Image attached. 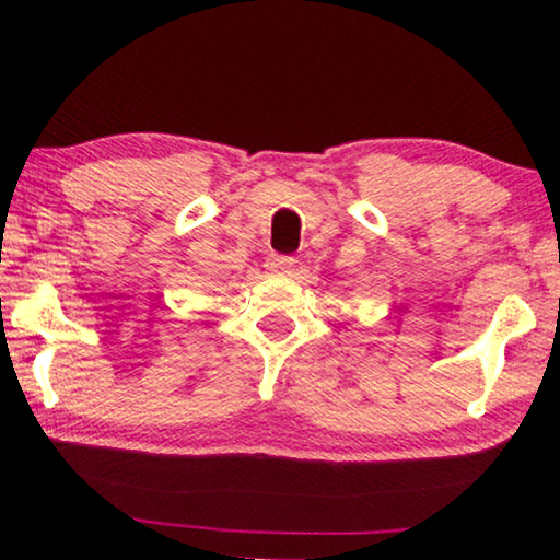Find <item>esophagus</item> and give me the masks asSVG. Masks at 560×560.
<instances>
[{
  "instance_id": "1",
  "label": "esophagus",
  "mask_w": 560,
  "mask_h": 560,
  "mask_svg": "<svg viewBox=\"0 0 560 560\" xmlns=\"http://www.w3.org/2000/svg\"><path fill=\"white\" fill-rule=\"evenodd\" d=\"M265 267L272 275H290V272H293V267H295V259L288 257V255H272L270 259H267Z\"/></svg>"
}]
</instances>
